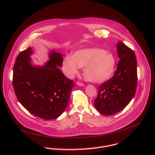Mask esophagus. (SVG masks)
<instances>
[{"label":"esophagus","instance_id":"esophagus-1","mask_svg":"<svg viewBox=\"0 0 155 155\" xmlns=\"http://www.w3.org/2000/svg\"><path fill=\"white\" fill-rule=\"evenodd\" d=\"M76 84H77L78 86H84V84L83 83H81V82H80V81H77Z\"/></svg>","mask_w":155,"mask_h":155}]
</instances>
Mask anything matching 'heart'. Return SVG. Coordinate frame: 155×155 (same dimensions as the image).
<instances>
[{
  "mask_svg": "<svg viewBox=\"0 0 155 155\" xmlns=\"http://www.w3.org/2000/svg\"><path fill=\"white\" fill-rule=\"evenodd\" d=\"M116 65L114 56L108 51L97 48L78 50L71 56H65L62 69L68 78H72L83 68L86 78L94 83L104 82L113 75Z\"/></svg>",
  "mask_w": 155,
  "mask_h": 155,
  "instance_id": "b5f03b06",
  "label": "heart"
}]
</instances>
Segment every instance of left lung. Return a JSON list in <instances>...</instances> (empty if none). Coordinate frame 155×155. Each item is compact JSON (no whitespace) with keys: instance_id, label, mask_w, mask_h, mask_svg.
<instances>
[{"instance_id":"obj_1","label":"left lung","mask_w":155,"mask_h":155,"mask_svg":"<svg viewBox=\"0 0 155 155\" xmlns=\"http://www.w3.org/2000/svg\"><path fill=\"white\" fill-rule=\"evenodd\" d=\"M120 61L114 76L99 86L94 106L102 115L108 116L124 109L135 95L137 88V60L135 53L119 41Z\"/></svg>"}]
</instances>
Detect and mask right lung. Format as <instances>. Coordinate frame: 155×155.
Here are the masks:
<instances>
[{
  "label": "right lung",
  "mask_w": 155,
  "mask_h": 155,
  "mask_svg": "<svg viewBox=\"0 0 155 155\" xmlns=\"http://www.w3.org/2000/svg\"><path fill=\"white\" fill-rule=\"evenodd\" d=\"M32 53V48H28L16 59L13 75L15 94L31 114L43 120L56 119L67 107L75 85L58 67H62V54L50 51V60L38 66L31 63Z\"/></svg>",
  "instance_id": "1"
}]
</instances>
